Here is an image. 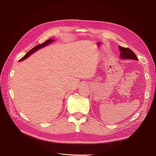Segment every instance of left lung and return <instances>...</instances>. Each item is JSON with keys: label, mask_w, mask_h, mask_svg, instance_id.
Returning <instances> with one entry per match:
<instances>
[{"label": "left lung", "mask_w": 156, "mask_h": 156, "mask_svg": "<svg viewBox=\"0 0 156 156\" xmlns=\"http://www.w3.org/2000/svg\"><path fill=\"white\" fill-rule=\"evenodd\" d=\"M119 48L121 51L120 52V58L121 59H130L134 60H138L135 54L128 48H124L121 46H119Z\"/></svg>", "instance_id": "obj_1"}]
</instances>
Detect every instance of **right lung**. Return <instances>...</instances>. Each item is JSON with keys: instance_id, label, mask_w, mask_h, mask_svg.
Returning <instances> with one entry per match:
<instances>
[{"instance_id": "1", "label": "right lung", "mask_w": 156, "mask_h": 156, "mask_svg": "<svg viewBox=\"0 0 156 156\" xmlns=\"http://www.w3.org/2000/svg\"><path fill=\"white\" fill-rule=\"evenodd\" d=\"M52 42H53V40L51 38V39H48V40H47V41H45V42H44L43 44H39V45L35 46V47H34L32 49H31V50H30L29 52H28L25 55H24V56H23L21 59H20L19 60V61H23L24 59H27L28 56H30L31 54H32L33 53L37 51V50H38V49H40V48H42V47H45V46L48 45L49 44H50V43Z\"/></svg>"}]
</instances>
